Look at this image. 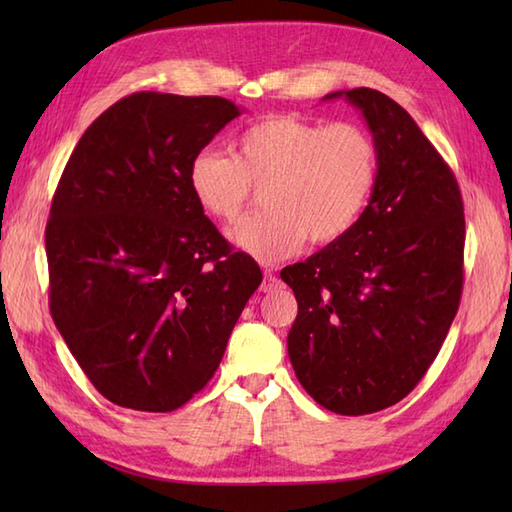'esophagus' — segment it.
<instances>
[{"label":"esophagus","mask_w":512,"mask_h":512,"mask_svg":"<svg viewBox=\"0 0 512 512\" xmlns=\"http://www.w3.org/2000/svg\"><path fill=\"white\" fill-rule=\"evenodd\" d=\"M277 286H279L277 275H273V273H270V270H266L264 279H262V292H273Z\"/></svg>","instance_id":"1"}]
</instances>
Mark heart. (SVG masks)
I'll return each instance as SVG.
<instances>
[{
	"label": "heart",
	"instance_id": "1",
	"mask_svg": "<svg viewBox=\"0 0 512 512\" xmlns=\"http://www.w3.org/2000/svg\"><path fill=\"white\" fill-rule=\"evenodd\" d=\"M378 167L376 138L361 125L266 116L235 138V154L198 151L189 189L206 215L231 224L253 187H264V211L239 222L233 239L262 262H277L308 237L330 244L350 233L372 200Z\"/></svg>",
	"mask_w": 512,
	"mask_h": 512
}]
</instances>
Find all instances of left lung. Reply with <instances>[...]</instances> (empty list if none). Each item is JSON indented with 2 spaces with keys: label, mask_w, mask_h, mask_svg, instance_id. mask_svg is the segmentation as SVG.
Masks as SVG:
<instances>
[{
  "label": "left lung",
  "mask_w": 512,
  "mask_h": 512,
  "mask_svg": "<svg viewBox=\"0 0 512 512\" xmlns=\"http://www.w3.org/2000/svg\"><path fill=\"white\" fill-rule=\"evenodd\" d=\"M345 99L378 145V182L350 233L281 279L299 303L288 356L303 389L341 416L396 405L427 374L462 297L464 206L453 171L387 94Z\"/></svg>",
  "instance_id": "8db88e82"
}]
</instances>
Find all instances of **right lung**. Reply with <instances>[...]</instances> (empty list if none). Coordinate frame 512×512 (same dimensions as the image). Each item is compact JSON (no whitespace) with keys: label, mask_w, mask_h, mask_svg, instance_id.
Instances as JSON below:
<instances>
[{"label":"right lung","mask_w":512,"mask_h":512,"mask_svg":"<svg viewBox=\"0 0 512 512\" xmlns=\"http://www.w3.org/2000/svg\"><path fill=\"white\" fill-rule=\"evenodd\" d=\"M239 114L222 96L136 92L85 129L63 169L46 226L50 312L118 407L191 400L262 284L189 189L193 156Z\"/></svg>","instance_id":"1"}]
</instances>
